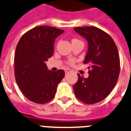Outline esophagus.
I'll list each match as a JSON object with an SVG mask.
<instances>
[{
  "instance_id": "1",
  "label": "esophagus",
  "mask_w": 131,
  "mask_h": 131,
  "mask_svg": "<svg viewBox=\"0 0 131 131\" xmlns=\"http://www.w3.org/2000/svg\"><path fill=\"white\" fill-rule=\"evenodd\" d=\"M64 71H65L66 73H69L71 71V70L69 69H65V70H64Z\"/></svg>"
}]
</instances>
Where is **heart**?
Wrapping results in <instances>:
<instances>
[{"instance_id": "heart-1", "label": "heart", "mask_w": 131, "mask_h": 131, "mask_svg": "<svg viewBox=\"0 0 131 131\" xmlns=\"http://www.w3.org/2000/svg\"><path fill=\"white\" fill-rule=\"evenodd\" d=\"M70 63H71V64H73V61H71V62H70Z\"/></svg>"}]
</instances>
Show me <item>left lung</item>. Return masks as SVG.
Masks as SVG:
<instances>
[{"mask_svg": "<svg viewBox=\"0 0 131 131\" xmlns=\"http://www.w3.org/2000/svg\"><path fill=\"white\" fill-rule=\"evenodd\" d=\"M86 40L88 49L84 63L90 64L89 77L78 80L73 91L78 100L88 104L103 100L111 92L118 80L120 63L118 51L112 38L95 27L74 28Z\"/></svg>", "mask_w": 131, "mask_h": 131, "instance_id": "1", "label": "left lung"}]
</instances>
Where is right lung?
Segmentation results:
<instances>
[{
    "mask_svg": "<svg viewBox=\"0 0 131 131\" xmlns=\"http://www.w3.org/2000/svg\"><path fill=\"white\" fill-rule=\"evenodd\" d=\"M64 30L40 26L21 37L14 56L15 78L25 96L30 101L45 104L54 97L64 70L48 69L46 61L53 54V45Z\"/></svg>",
    "mask_w": 131,
    "mask_h": 131,
    "instance_id": "obj_1",
    "label": "right lung"
}]
</instances>
